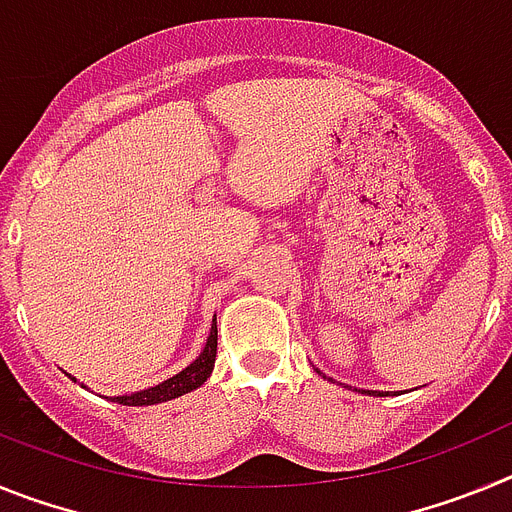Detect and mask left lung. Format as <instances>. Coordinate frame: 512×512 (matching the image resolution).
Returning <instances> with one entry per match:
<instances>
[{"instance_id": "8db88e82", "label": "left lung", "mask_w": 512, "mask_h": 512, "mask_svg": "<svg viewBox=\"0 0 512 512\" xmlns=\"http://www.w3.org/2000/svg\"><path fill=\"white\" fill-rule=\"evenodd\" d=\"M369 395H374V392H369Z\"/></svg>"}]
</instances>
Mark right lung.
<instances>
[{
    "instance_id": "add662e5",
    "label": "right lung",
    "mask_w": 512,
    "mask_h": 512,
    "mask_svg": "<svg viewBox=\"0 0 512 512\" xmlns=\"http://www.w3.org/2000/svg\"><path fill=\"white\" fill-rule=\"evenodd\" d=\"M215 356H217V325L215 320H212L210 338H207L202 354L197 356V359H194L184 372L166 379V382L156 384V387H151V390L135 392V395L112 397V402H117V405H156V402H166V400H174V397L187 395V392L197 390L200 384L207 382V377L212 374V366H215Z\"/></svg>"
}]
</instances>
